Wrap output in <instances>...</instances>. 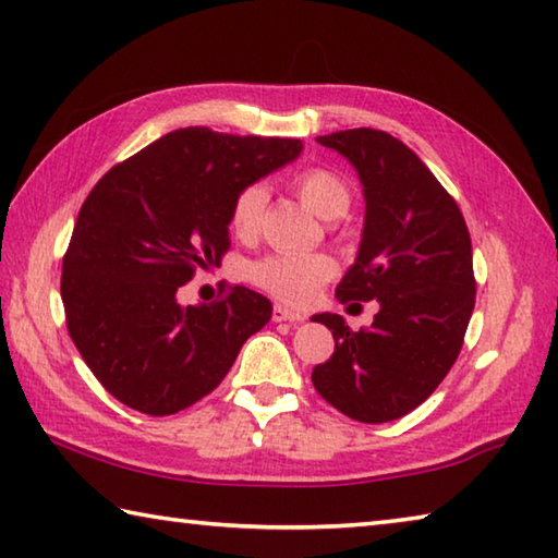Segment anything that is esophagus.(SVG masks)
I'll use <instances>...</instances> for the list:
<instances>
[{
    "label": "esophagus",
    "instance_id": "esophagus-1",
    "mask_svg": "<svg viewBox=\"0 0 558 558\" xmlns=\"http://www.w3.org/2000/svg\"><path fill=\"white\" fill-rule=\"evenodd\" d=\"M302 319H305V315H300V313H295V310H290L286 305L272 307V323H292V325H298V323H302Z\"/></svg>",
    "mask_w": 558,
    "mask_h": 558
}]
</instances>
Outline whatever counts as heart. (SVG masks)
Masks as SVG:
<instances>
[{"mask_svg": "<svg viewBox=\"0 0 558 558\" xmlns=\"http://www.w3.org/2000/svg\"><path fill=\"white\" fill-rule=\"evenodd\" d=\"M295 192L307 209L323 219H339L352 204V192L339 174L329 169H307L295 179ZM268 204V189L251 184L239 192L231 206V231L241 239L256 235ZM335 272V263L323 253H270L266 258L253 260L245 276L272 298L305 305L317 295L323 282Z\"/></svg>", "mask_w": 558, "mask_h": 558, "instance_id": "1", "label": "heart"}]
</instances>
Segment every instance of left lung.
<instances>
[{"label":"left lung","instance_id":"8db88e82","mask_svg":"<svg viewBox=\"0 0 558 558\" xmlns=\"http://www.w3.org/2000/svg\"><path fill=\"white\" fill-rule=\"evenodd\" d=\"M317 143L356 169L366 202L356 260L335 295L376 300L379 313L359 332L342 315L313 317L335 337L313 384L349 418L396 421L438 389L460 354L475 307L470 233L456 199L389 132L339 130Z\"/></svg>","mask_w":558,"mask_h":558}]
</instances>
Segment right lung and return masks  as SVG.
I'll return each instance as SVG.
<instances>
[{"instance_id": "add662e5", "label": "right lung", "mask_w": 558, "mask_h": 558, "mask_svg": "<svg viewBox=\"0 0 558 558\" xmlns=\"http://www.w3.org/2000/svg\"><path fill=\"white\" fill-rule=\"evenodd\" d=\"M300 153V140L182 128L93 186L63 256L61 298L73 344L118 401L147 415L186 409L268 325L260 292L235 286L211 305L182 307L177 290L229 251L241 189Z\"/></svg>"}]
</instances>
